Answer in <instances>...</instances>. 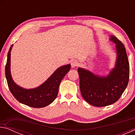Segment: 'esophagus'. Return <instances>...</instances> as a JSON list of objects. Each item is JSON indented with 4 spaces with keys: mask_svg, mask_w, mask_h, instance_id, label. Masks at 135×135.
Wrapping results in <instances>:
<instances>
[{
    "mask_svg": "<svg viewBox=\"0 0 135 135\" xmlns=\"http://www.w3.org/2000/svg\"><path fill=\"white\" fill-rule=\"evenodd\" d=\"M79 65V63L76 60H73L71 62V65L72 67H76L77 65Z\"/></svg>",
    "mask_w": 135,
    "mask_h": 135,
    "instance_id": "1",
    "label": "esophagus"
}]
</instances>
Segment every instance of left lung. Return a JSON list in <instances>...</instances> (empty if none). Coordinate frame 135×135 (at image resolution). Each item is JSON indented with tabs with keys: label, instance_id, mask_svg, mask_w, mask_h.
I'll use <instances>...</instances> for the list:
<instances>
[{
	"label": "left lung",
	"instance_id": "obj_1",
	"mask_svg": "<svg viewBox=\"0 0 135 135\" xmlns=\"http://www.w3.org/2000/svg\"><path fill=\"white\" fill-rule=\"evenodd\" d=\"M110 40L115 43L117 59L115 67L106 77L93 74L79 68L80 89L82 97L93 106L109 105L120 99L129 80V63L123 43L114 36Z\"/></svg>",
	"mask_w": 135,
	"mask_h": 135
}]
</instances>
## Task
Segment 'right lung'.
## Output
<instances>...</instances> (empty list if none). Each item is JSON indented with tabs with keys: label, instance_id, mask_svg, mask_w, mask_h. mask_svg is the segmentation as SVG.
<instances>
[{
	"label": "right lung",
	"instance_id": "add662e5",
	"mask_svg": "<svg viewBox=\"0 0 135 135\" xmlns=\"http://www.w3.org/2000/svg\"><path fill=\"white\" fill-rule=\"evenodd\" d=\"M11 45L8 53L5 66V76L9 89L13 97L21 103L33 108H43L51 104L56 99L61 80L70 70L71 65H64L57 69L42 85L35 89H25L16 84L11 75Z\"/></svg>",
	"mask_w": 135,
	"mask_h": 135
}]
</instances>
